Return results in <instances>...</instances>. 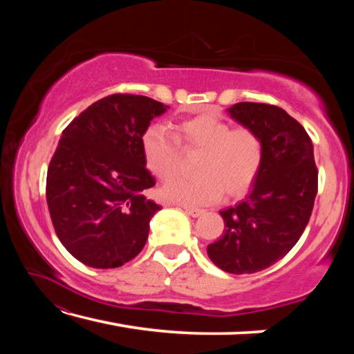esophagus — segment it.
<instances>
[{"label":"esophagus","mask_w":354,"mask_h":354,"mask_svg":"<svg viewBox=\"0 0 354 354\" xmlns=\"http://www.w3.org/2000/svg\"><path fill=\"white\" fill-rule=\"evenodd\" d=\"M184 212L190 215V217H200V215H203V209H196V207H189V206H184Z\"/></svg>","instance_id":"obj_1"}]
</instances>
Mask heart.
Here are the masks:
<instances>
[{"label":"heart","instance_id":"obj_1","mask_svg":"<svg viewBox=\"0 0 354 354\" xmlns=\"http://www.w3.org/2000/svg\"><path fill=\"white\" fill-rule=\"evenodd\" d=\"M201 153L196 164L200 176H176L165 183V200L189 206L211 205L223 195L239 196L259 175L263 143L254 129L239 127L203 113L178 124V137L160 124H151L142 136V153L149 171L169 179L181 167L183 150Z\"/></svg>","mask_w":354,"mask_h":354}]
</instances>
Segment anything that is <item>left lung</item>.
I'll list each match as a JSON object with an SVG mask.
<instances>
[{
  "label": "left lung",
  "instance_id": "1",
  "mask_svg": "<svg viewBox=\"0 0 354 354\" xmlns=\"http://www.w3.org/2000/svg\"><path fill=\"white\" fill-rule=\"evenodd\" d=\"M232 120L254 129L263 143V162L253 189L220 215L225 231L207 245V256L223 272L266 270L295 247L313 214L319 185L313 140L278 106L237 103Z\"/></svg>",
  "mask_w": 354,
  "mask_h": 354
}]
</instances>
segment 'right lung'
I'll return each instance as SVG.
<instances>
[{
  "label": "right lung",
  "mask_w": 354,
  "mask_h": 354,
  "mask_svg": "<svg viewBox=\"0 0 354 354\" xmlns=\"http://www.w3.org/2000/svg\"><path fill=\"white\" fill-rule=\"evenodd\" d=\"M169 109L142 95L115 93L82 111L62 131L46 175V203L59 241L77 261L115 268L145 247L160 206L142 136Z\"/></svg>",
  "instance_id": "add662e5"
}]
</instances>
